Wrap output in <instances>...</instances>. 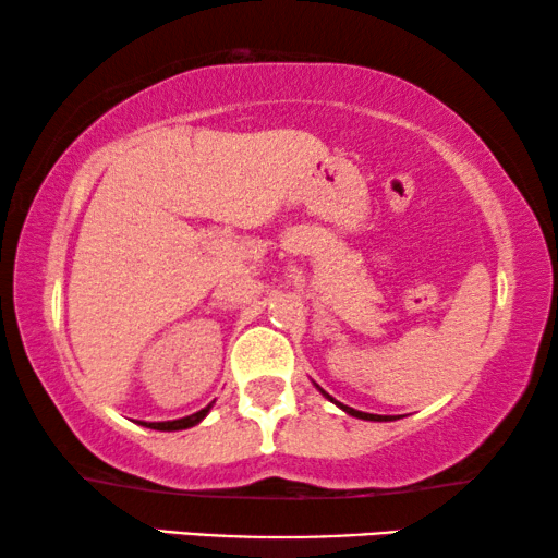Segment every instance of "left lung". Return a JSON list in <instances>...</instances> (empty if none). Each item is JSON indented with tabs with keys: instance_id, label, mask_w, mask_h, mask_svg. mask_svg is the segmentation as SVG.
Wrapping results in <instances>:
<instances>
[{
	"instance_id": "left-lung-1",
	"label": "left lung",
	"mask_w": 558,
	"mask_h": 558,
	"mask_svg": "<svg viewBox=\"0 0 558 558\" xmlns=\"http://www.w3.org/2000/svg\"><path fill=\"white\" fill-rule=\"evenodd\" d=\"M319 391H323V388H319ZM325 393V391H323ZM327 396V393H325ZM327 399H330V396H327ZM330 401H335V399H330ZM338 403V401H335ZM338 407L345 411V414H350V416H357V418H365V422H391V416H380V414H365V411H357V409H350V407H345V403H338Z\"/></svg>"
}]
</instances>
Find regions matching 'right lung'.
Instances as JSON below:
<instances>
[{
    "instance_id": "obj_1",
    "label": "right lung",
    "mask_w": 558,
    "mask_h": 558,
    "mask_svg": "<svg viewBox=\"0 0 558 558\" xmlns=\"http://www.w3.org/2000/svg\"><path fill=\"white\" fill-rule=\"evenodd\" d=\"M213 403H208V407L195 411V414H190L185 418H174V422H142V426H149V429H157V432H180V429H190V426L201 424L205 416H208Z\"/></svg>"
}]
</instances>
